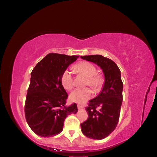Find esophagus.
Here are the masks:
<instances>
[{"mask_svg":"<svg viewBox=\"0 0 157 157\" xmlns=\"http://www.w3.org/2000/svg\"><path fill=\"white\" fill-rule=\"evenodd\" d=\"M77 107H78V109H82L84 107L82 105H80V104H78V105H77Z\"/></svg>","mask_w":157,"mask_h":157,"instance_id":"1","label":"esophagus"}]
</instances>
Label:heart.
I'll return each mask as SVG.
<instances>
[{"instance_id":"1","label":"heart","mask_w":157,"mask_h":157,"mask_svg":"<svg viewBox=\"0 0 157 157\" xmlns=\"http://www.w3.org/2000/svg\"><path fill=\"white\" fill-rule=\"evenodd\" d=\"M76 69L78 72L87 77L86 85H89L95 90H98L101 86L103 78L97 73V68L93 63L89 61H82L76 65ZM61 82L63 88L71 90L74 86V78L73 71L69 69H66L61 76ZM92 90L88 87L77 88L70 94L71 101L83 103L86 102L92 96Z\"/></svg>"}]
</instances>
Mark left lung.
<instances>
[{
    "mask_svg": "<svg viewBox=\"0 0 157 157\" xmlns=\"http://www.w3.org/2000/svg\"><path fill=\"white\" fill-rule=\"evenodd\" d=\"M81 58L97 64L105 76L100 93L90 100L86 107L87 120L80 124L84 136L102 140L114 131L119 121L123 90L121 71L113 60L101 55L84 56Z\"/></svg>",
    "mask_w": 157,
    "mask_h": 157,
    "instance_id": "left-lung-1",
    "label": "left lung"
}]
</instances>
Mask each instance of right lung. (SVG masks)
<instances>
[{"label":"right lung","mask_w":157,"mask_h":157,"mask_svg":"<svg viewBox=\"0 0 157 157\" xmlns=\"http://www.w3.org/2000/svg\"><path fill=\"white\" fill-rule=\"evenodd\" d=\"M78 56L50 53L38 63L31 73L25 103L28 125L36 134L44 137L62 132L65 118L77 113L75 103L66 105L68 94L61 76Z\"/></svg>","instance_id":"obj_1"}]
</instances>
